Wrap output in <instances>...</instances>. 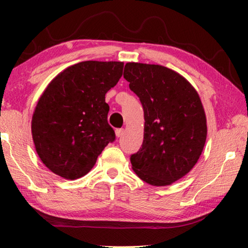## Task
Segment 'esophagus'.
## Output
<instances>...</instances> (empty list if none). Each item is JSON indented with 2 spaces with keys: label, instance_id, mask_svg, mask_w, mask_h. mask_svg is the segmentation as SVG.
Masks as SVG:
<instances>
[{
  "label": "esophagus",
  "instance_id": "esophagus-1",
  "mask_svg": "<svg viewBox=\"0 0 248 248\" xmlns=\"http://www.w3.org/2000/svg\"><path fill=\"white\" fill-rule=\"evenodd\" d=\"M115 133H116V137H117V138H120V137L124 136V129H116V130H115Z\"/></svg>",
  "mask_w": 248,
  "mask_h": 248
}]
</instances>
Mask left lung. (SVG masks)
Masks as SVG:
<instances>
[{
  "mask_svg": "<svg viewBox=\"0 0 248 248\" xmlns=\"http://www.w3.org/2000/svg\"><path fill=\"white\" fill-rule=\"evenodd\" d=\"M124 78L144 111L142 148L130 157L139 178L167 186L189 173L207 139V118L195 87L158 64L128 62Z\"/></svg>",
  "mask_w": 248,
  "mask_h": 248,
  "instance_id": "obj_1",
  "label": "left lung"
}]
</instances>
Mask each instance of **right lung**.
Returning <instances> with one entry per match:
<instances>
[{"mask_svg": "<svg viewBox=\"0 0 248 248\" xmlns=\"http://www.w3.org/2000/svg\"><path fill=\"white\" fill-rule=\"evenodd\" d=\"M123 70L118 61L79 62L46 87L33 111L31 134L37 154L52 173L70 180L83 177L115 141L105 95Z\"/></svg>", "mask_w": 248, "mask_h": 248, "instance_id": "1", "label": "right lung"}]
</instances>
